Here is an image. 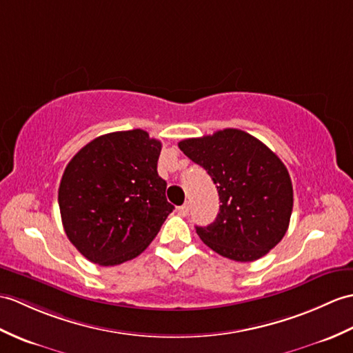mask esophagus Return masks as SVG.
<instances>
[{"label":"esophagus","instance_id":"1","mask_svg":"<svg viewBox=\"0 0 353 353\" xmlns=\"http://www.w3.org/2000/svg\"><path fill=\"white\" fill-rule=\"evenodd\" d=\"M179 214L182 215V216H188V214H190V204L185 203L183 206H180L179 208Z\"/></svg>","mask_w":353,"mask_h":353}]
</instances>
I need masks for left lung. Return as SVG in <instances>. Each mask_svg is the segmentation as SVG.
Masks as SVG:
<instances>
[{
  "instance_id": "8db88e82",
  "label": "left lung",
  "mask_w": 353,
  "mask_h": 353,
  "mask_svg": "<svg viewBox=\"0 0 353 353\" xmlns=\"http://www.w3.org/2000/svg\"><path fill=\"white\" fill-rule=\"evenodd\" d=\"M179 149L216 185V219L208 227H195L210 250L234 261H254L283 239L290 223L293 188L288 168L269 147L228 128L183 139Z\"/></svg>"
}]
</instances>
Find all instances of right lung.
<instances>
[{"label": "right lung", "instance_id": "add662e5", "mask_svg": "<svg viewBox=\"0 0 353 353\" xmlns=\"http://www.w3.org/2000/svg\"><path fill=\"white\" fill-rule=\"evenodd\" d=\"M161 141L143 129L94 138L65 167L59 204L64 232L83 256L114 266L139 256L174 206L158 174Z\"/></svg>", "mask_w": 353, "mask_h": 353}]
</instances>
